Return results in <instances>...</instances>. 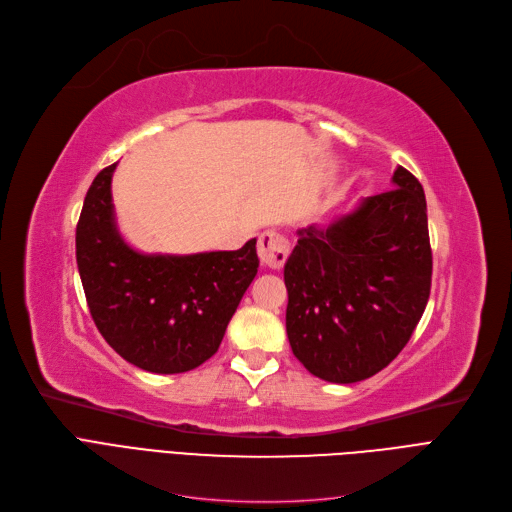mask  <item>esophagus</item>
Masks as SVG:
<instances>
[{
  "mask_svg": "<svg viewBox=\"0 0 512 512\" xmlns=\"http://www.w3.org/2000/svg\"><path fill=\"white\" fill-rule=\"evenodd\" d=\"M290 254V243L284 235L275 231H264L258 237V256L264 267L281 269Z\"/></svg>",
  "mask_w": 512,
  "mask_h": 512,
  "instance_id": "obj_1",
  "label": "esophagus"
}]
</instances>
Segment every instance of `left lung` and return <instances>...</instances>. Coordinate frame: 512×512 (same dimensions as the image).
Returning a JSON list of instances; mask_svg holds the SVG:
<instances>
[{
	"label": "left lung",
	"instance_id": "obj_1",
	"mask_svg": "<svg viewBox=\"0 0 512 512\" xmlns=\"http://www.w3.org/2000/svg\"><path fill=\"white\" fill-rule=\"evenodd\" d=\"M392 184L328 228H301L286 260L290 347L311 375L330 383L377 375L409 343L428 305L424 188L404 167Z\"/></svg>",
	"mask_w": 512,
	"mask_h": 512
}]
</instances>
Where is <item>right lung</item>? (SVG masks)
I'll use <instances>...</instances> for the list:
<instances>
[{
  "instance_id": "add662e5",
  "label": "right lung",
  "mask_w": 512,
  "mask_h": 512,
  "mask_svg": "<svg viewBox=\"0 0 512 512\" xmlns=\"http://www.w3.org/2000/svg\"><path fill=\"white\" fill-rule=\"evenodd\" d=\"M97 173L76 226L88 309L118 356L158 375L186 373L216 354L258 273L256 239L235 252L142 254L120 237L112 175Z\"/></svg>"
}]
</instances>
